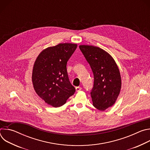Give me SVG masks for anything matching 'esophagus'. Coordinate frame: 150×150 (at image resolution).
<instances>
[{
    "label": "esophagus",
    "instance_id": "esophagus-1",
    "mask_svg": "<svg viewBox=\"0 0 150 150\" xmlns=\"http://www.w3.org/2000/svg\"><path fill=\"white\" fill-rule=\"evenodd\" d=\"M75 90H76V92H79V91H81V90H82V88L80 87H76L75 88Z\"/></svg>",
    "mask_w": 150,
    "mask_h": 150
}]
</instances>
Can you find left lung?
Returning <instances> with one entry per match:
<instances>
[{"instance_id": "left-lung-1", "label": "left lung", "mask_w": 150, "mask_h": 150, "mask_svg": "<svg viewBox=\"0 0 150 150\" xmlns=\"http://www.w3.org/2000/svg\"><path fill=\"white\" fill-rule=\"evenodd\" d=\"M79 47L94 74L91 92L93 105L104 111L115 103L120 94L122 81L119 68L112 56L104 50L89 45Z\"/></svg>"}]
</instances>
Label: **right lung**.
<instances>
[{"label":"right lung","mask_w":150,"mask_h":150,"mask_svg":"<svg viewBox=\"0 0 150 150\" xmlns=\"http://www.w3.org/2000/svg\"><path fill=\"white\" fill-rule=\"evenodd\" d=\"M76 47V44L69 42L49 47L41 52L34 62V89L46 103L54 108L65 104L75 92L68 78L67 64Z\"/></svg>","instance_id":"obj_1"}]
</instances>
